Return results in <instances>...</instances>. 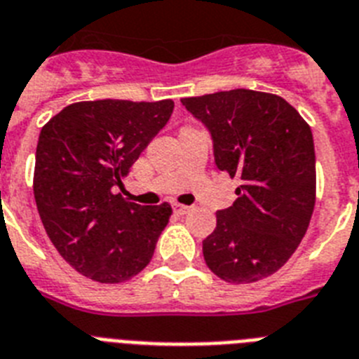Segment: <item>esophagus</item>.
<instances>
[{
	"instance_id": "1",
	"label": "esophagus",
	"mask_w": 359,
	"mask_h": 359,
	"mask_svg": "<svg viewBox=\"0 0 359 359\" xmlns=\"http://www.w3.org/2000/svg\"><path fill=\"white\" fill-rule=\"evenodd\" d=\"M189 210H191L189 205H184V204H179V202H173V211H175L177 215H186Z\"/></svg>"
}]
</instances>
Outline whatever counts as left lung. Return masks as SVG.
<instances>
[{"label":"left lung","instance_id":"obj_1","mask_svg":"<svg viewBox=\"0 0 359 359\" xmlns=\"http://www.w3.org/2000/svg\"><path fill=\"white\" fill-rule=\"evenodd\" d=\"M182 104L210 130L218 170L242 182L202 242L205 264L229 283L267 278L291 258L313 217L316 158L309 124L285 99L255 90L186 97Z\"/></svg>","mask_w":359,"mask_h":359}]
</instances>
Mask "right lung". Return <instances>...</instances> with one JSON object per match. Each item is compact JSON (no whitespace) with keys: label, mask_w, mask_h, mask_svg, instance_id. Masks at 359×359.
I'll use <instances>...</instances> for the list:
<instances>
[{"label":"right lung","mask_w":359,"mask_h":359,"mask_svg":"<svg viewBox=\"0 0 359 359\" xmlns=\"http://www.w3.org/2000/svg\"><path fill=\"white\" fill-rule=\"evenodd\" d=\"M173 101L74 102L41 128L34 197L59 255L83 276L121 283L154 257L171 205H139L115 193L149 141L166 126Z\"/></svg>","instance_id":"right-lung-1"}]
</instances>
